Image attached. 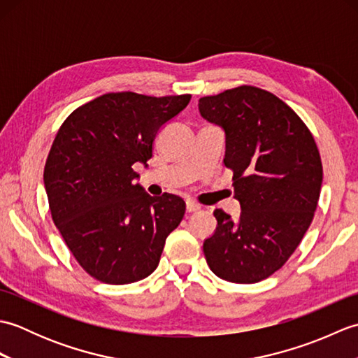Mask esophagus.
Instances as JSON below:
<instances>
[{"mask_svg":"<svg viewBox=\"0 0 358 358\" xmlns=\"http://www.w3.org/2000/svg\"><path fill=\"white\" fill-rule=\"evenodd\" d=\"M186 210H187V212H196V210H200V204H196V203L192 201V200H187V201H186Z\"/></svg>","mask_w":358,"mask_h":358,"instance_id":"34e87169","label":"esophagus"}]
</instances>
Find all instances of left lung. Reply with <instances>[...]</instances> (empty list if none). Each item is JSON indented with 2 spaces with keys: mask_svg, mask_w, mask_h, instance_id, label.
<instances>
[{
  "mask_svg": "<svg viewBox=\"0 0 358 358\" xmlns=\"http://www.w3.org/2000/svg\"><path fill=\"white\" fill-rule=\"evenodd\" d=\"M203 118L223 127L224 166L234 172L241 212L215 209L204 240L210 271L232 283H257L294 254L314 218L323 167L314 136L278 96L238 86L199 101Z\"/></svg>",
  "mask_w": 358,
  "mask_h": 358,
  "instance_id": "8db88e82",
  "label": "left lung"
}]
</instances>
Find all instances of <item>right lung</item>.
<instances>
[{
    "mask_svg": "<svg viewBox=\"0 0 358 358\" xmlns=\"http://www.w3.org/2000/svg\"><path fill=\"white\" fill-rule=\"evenodd\" d=\"M191 95L110 92L64 120L44 166L52 220L90 277L127 285L157 269L167 235L185 217L173 194L150 196L134 180L163 124Z\"/></svg>",
    "mask_w": 358,
    "mask_h": 358,
    "instance_id": "1",
    "label": "right lung"
}]
</instances>
